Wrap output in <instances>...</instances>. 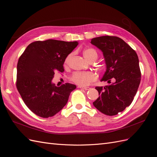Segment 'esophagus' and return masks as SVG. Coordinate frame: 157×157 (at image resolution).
I'll use <instances>...</instances> for the list:
<instances>
[{"mask_svg":"<svg viewBox=\"0 0 157 157\" xmlns=\"http://www.w3.org/2000/svg\"><path fill=\"white\" fill-rule=\"evenodd\" d=\"M78 88H82V89H84V90H90V87H82V86H78Z\"/></svg>","mask_w":157,"mask_h":157,"instance_id":"1","label":"esophagus"}]
</instances>
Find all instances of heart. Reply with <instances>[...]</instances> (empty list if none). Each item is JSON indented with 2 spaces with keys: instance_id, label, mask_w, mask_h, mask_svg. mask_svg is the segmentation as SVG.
<instances>
[{
  "instance_id": "heart-1",
  "label": "heart",
  "mask_w": 157,
  "mask_h": 157,
  "mask_svg": "<svg viewBox=\"0 0 157 157\" xmlns=\"http://www.w3.org/2000/svg\"><path fill=\"white\" fill-rule=\"evenodd\" d=\"M82 54L84 58L88 61H90L91 59L97 58H98V53L93 48H86L82 52ZM71 55H69L65 60V63H67L71 58ZM71 79L73 81L77 84L79 86H88L90 83L94 81L96 79V75L91 71H86V72H75L72 76Z\"/></svg>"
}]
</instances>
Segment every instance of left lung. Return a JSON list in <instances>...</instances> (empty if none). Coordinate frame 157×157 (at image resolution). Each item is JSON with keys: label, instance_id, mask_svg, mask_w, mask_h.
Segmentation results:
<instances>
[{"label": "left lung", "instance_id": "left-lung-1", "mask_svg": "<svg viewBox=\"0 0 157 157\" xmlns=\"http://www.w3.org/2000/svg\"><path fill=\"white\" fill-rule=\"evenodd\" d=\"M91 44L103 52L106 71L101 81L109 86H97L99 96L94 106L106 115L113 116L132 103L141 81L139 59L136 52L121 38L102 36L94 38Z\"/></svg>", "mask_w": 157, "mask_h": 157}]
</instances>
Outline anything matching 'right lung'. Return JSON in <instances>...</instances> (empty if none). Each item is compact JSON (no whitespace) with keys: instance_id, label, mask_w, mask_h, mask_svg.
I'll return each instance as SVG.
<instances>
[{"instance_id":"obj_1","label":"right lung","mask_w":157,"mask_h":157,"mask_svg":"<svg viewBox=\"0 0 157 157\" xmlns=\"http://www.w3.org/2000/svg\"><path fill=\"white\" fill-rule=\"evenodd\" d=\"M78 44L77 41H35L19 58L17 89L27 107L35 115L53 117L67 104L71 92L77 86L69 83L57 86L52 80L55 72H63L66 58Z\"/></svg>"}]
</instances>
